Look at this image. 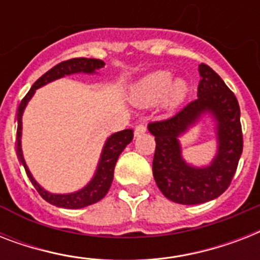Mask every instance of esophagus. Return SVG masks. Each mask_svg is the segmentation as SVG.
Listing matches in <instances>:
<instances>
[{"label":"esophagus","instance_id":"1","mask_svg":"<svg viewBox=\"0 0 260 260\" xmlns=\"http://www.w3.org/2000/svg\"><path fill=\"white\" fill-rule=\"evenodd\" d=\"M146 131H147L146 124H138L136 128H135V136H140V135L144 134Z\"/></svg>","mask_w":260,"mask_h":260}]
</instances>
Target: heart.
I'll use <instances>...</instances> for the list:
<instances>
[{
	"label": "heart",
	"mask_w": 260,
	"mask_h": 260,
	"mask_svg": "<svg viewBox=\"0 0 260 260\" xmlns=\"http://www.w3.org/2000/svg\"><path fill=\"white\" fill-rule=\"evenodd\" d=\"M189 93L185 79H173L169 71H154L146 75L134 86L131 98L139 105H154L160 100L166 108L179 105Z\"/></svg>",
	"instance_id": "obj_1"
}]
</instances>
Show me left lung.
Returning <instances> with one entry per match:
<instances>
[{
	"label": "left lung",
	"instance_id": "obj_1",
	"mask_svg": "<svg viewBox=\"0 0 260 260\" xmlns=\"http://www.w3.org/2000/svg\"><path fill=\"white\" fill-rule=\"evenodd\" d=\"M198 71L201 81L197 100L173 117L148 125L156 143L152 162L155 182L165 197L183 205L204 204L221 196L231 185L243 152L240 108L235 94L208 64L201 63ZM205 113L216 121L218 154L209 167L194 168L181 158L177 138Z\"/></svg>",
	"mask_w": 260,
	"mask_h": 260
}]
</instances>
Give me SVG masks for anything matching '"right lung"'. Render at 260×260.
<instances>
[{"label": "right lung", "mask_w": 260, "mask_h": 260, "mask_svg": "<svg viewBox=\"0 0 260 260\" xmlns=\"http://www.w3.org/2000/svg\"><path fill=\"white\" fill-rule=\"evenodd\" d=\"M105 66V63L100 60V59H87V58H74L60 62L59 64L54 66L51 70H48L46 74H43L36 82L32 85L30 90L26 93V95L21 100L20 106L17 109V156L22 166L25 169V173L35 186V189L38 190V193L42 196L47 202H50L51 205L59 206V208H66V209H81L85 206H89L91 204H95L100 200L105 197L108 190H109L112 181H113V173L114 166L117 162L118 156L121 154L124 148H125L134 139V131L132 129H124L120 132H116L112 136L108 138L105 146L102 148L101 159L98 162L97 170L94 174L93 179L87 183L83 189L74 191L70 194H52L47 191L39 185L38 182L35 181L32 177L30 171L28 170L24 156H22L21 150V129H22V113L25 109L26 104L29 101L32 95L35 94L36 89L44 86L47 83L52 82L55 79L63 78L66 75L77 74V73H85V74H93L95 70H100Z\"/></svg>", "instance_id": "obj_1"}]
</instances>
